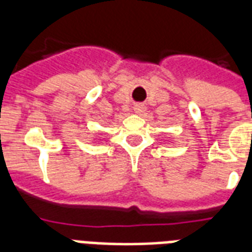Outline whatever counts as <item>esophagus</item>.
I'll return each instance as SVG.
<instances>
[{
    "label": "esophagus",
    "mask_w": 252,
    "mask_h": 252,
    "mask_svg": "<svg viewBox=\"0 0 252 252\" xmlns=\"http://www.w3.org/2000/svg\"><path fill=\"white\" fill-rule=\"evenodd\" d=\"M133 110L136 114H140V112H142V110H144V106H142V104H136V106L133 107Z\"/></svg>",
    "instance_id": "34e87169"
}]
</instances>
